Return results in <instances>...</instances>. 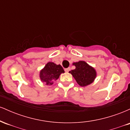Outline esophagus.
<instances>
[{"label": "esophagus", "instance_id": "esophagus-1", "mask_svg": "<svg viewBox=\"0 0 130 130\" xmlns=\"http://www.w3.org/2000/svg\"><path fill=\"white\" fill-rule=\"evenodd\" d=\"M65 72H68V71H70V67H68V68H65Z\"/></svg>", "mask_w": 130, "mask_h": 130}]
</instances>
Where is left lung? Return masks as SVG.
Returning a JSON list of instances; mask_svg holds the SVG:
<instances>
[{"label": "left lung", "mask_w": 130, "mask_h": 130, "mask_svg": "<svg viewBox=\"0 0 130 130\" xmlns=\"http://www.w3.org/2000/svg\"><path fill=\"white\" fill-rule=\"evenodd\" d=\"M76 67L74 70L70 71L77 83L82 87H85L93 82L96 76V73L93 67L89 66L84 61H79L73 63Z\"/></svg>", "instance_id": "obj_1"}]
</instances>
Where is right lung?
I'll return each mask as SVG.
<instances>
[{"label":"right lung","instance_id":"add662e5","mask_svg":"<svg viewBox=\"0 0 130 130\" xmlns=\"http://www.w3.org/2000/svg\"><path fill=\"white\" fill-rule=\"evenodd\" d=\"M65 72L60 65H56L53 62H48L43 70L40 71V77L41 81L47 86L53 84L54 81L57 79L61 73Z\"/></svg>","mask_w":130,"mask_h":130}]
</instances>
